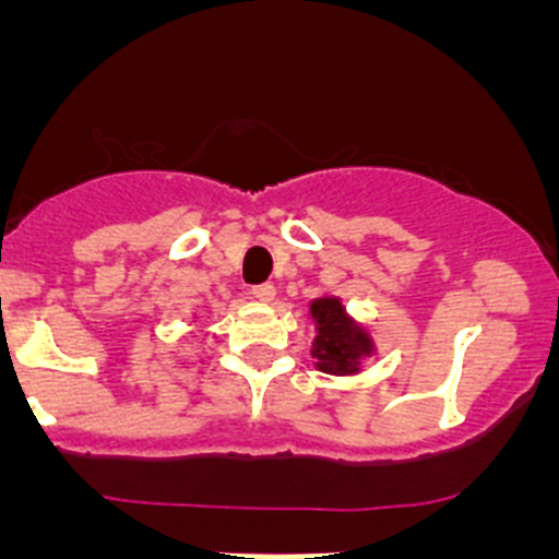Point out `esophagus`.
I'll use <instances>...</instances> for the list:
<instances>
[{
    "label": "esophagus",
    "mask_w": 559,
    "mask_h": 559,
    "mask_svg": "<svg viewBox=\"0 0 559 559\" xmlns=\"http://www.w3.org/2000/svg\"><path fill=\"white\" fill-rule=\"evenodd\" d=\"M251 295L257 297V300L270 302L275 297V286L273 284H257V286H251Z\"/></svg>",
    "instance_id": "1"
}]
</instances>
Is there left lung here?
<instances>
[{
	"label": "left lung",
	"mask_w": 559,
	"mask_h": 559,
	"mask_svg": "<svg viewBox=\"0 0 559 559\" xmlns=\"http://www.w3.org/2000/svg\"><path fill=\"white\" fill-rule=\"evenodd\" d=\"M316 321L313 357L316 368L332 376H352L359 370V359L373 354V341L362 326L354 324L337 297H321L311 302Z\"/></svg>",
	"instance_id": "1"
}]
</instances>
